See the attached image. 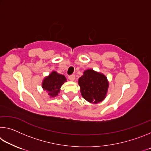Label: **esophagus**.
<instances>
[{
  "mask_svg": "<svg viewBox=\"0 0 151 151\" xmlns=\"http://www.w3.org/2000/svg\"><path fill=\"white\" fill-rule=\"evenodd\" d=\"M68 78H69L70 81H75V75H71L68 76Z\"/></svg>",
  "mask_w": 151,
  "mask_h": 151,
  "instance_id": "esophagus-1",
  "label": "esophagus"
}]
</instances>
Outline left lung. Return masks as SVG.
Segmentation results:
<instances>
[{"label": "left lung", "mask_w": 151, "mask_h": 151, "mask_svg": "<svg viewBox=\"0 0 151 151\" xmlns=\"http://www.w3.org/2000/svg\"><path fill=\"white\" fill-rule=\"evenodd\" d=\"M81 93L84 99L90 103H100L105 98L109 87L106 77L103 74L89 69L84 72L78 79Z\"/></svg>", "instance_id": "8db88e82"}]
</instances>
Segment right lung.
I'll return each mask as SVG.
<instances>
[{
    "label": "right lung",
    "mask_w": 151,
    "mask_h": 151,
    "mask_svg": "<svg viewBox=\"0 0 151 151\" xmlns=\"http://www.w3.org/2000/svg\"><path fill=\"white\" fill-rule=\"evenodd\" d=\"M66 81V79L65 76L54 71L43 81L42 88L47 91L48 95L55 97L58 95L60 92V88Z\"/></svg>",
    "instance_id": "obj_1"
}]
</instances>
